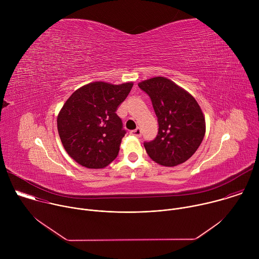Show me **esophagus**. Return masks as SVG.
<instances>
[{"mask_svg":"<svg viewBox=\"0 0 259 259\" xmlns=\"http://www.w3.org/2000/svg\"><path fill=\"white\" fill-rule=\"evenodd\" d=\"M130 133H131L132 135L136 136V137H140V136H141V130H140V128H137V129H135V130H132Z\"/></svg>","mask_w":259,"mask_h":259,"instance_id":"34e87169","label":"esophagus"}]
</instances>
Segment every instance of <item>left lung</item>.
I'll return each mask as SVG.
<instances>
[{"instance_id": "8db88e82", "label": "left lung", "mask_w": 259, "mask_h": 259, "mask_svg": "<svg viewBox=\"0 0 259 259\" xmlns=\"http://www.w3.org/2000/svg\"><path fill=\"white\" fill-rule=\"evenodd\" d=\"M150 96L159 123L157 137L143 145L156 163L174 167L189 160L199 149L206 126L197 100L164 77L138 84Z\"/></svg>"}]
</instances>
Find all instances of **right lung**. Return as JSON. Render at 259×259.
<instances>
[{
	"mask_svg": "<svg viewBox=\"0 0 259 259\" xmlns=\"http://www.w3.org/2000/svg\"><path fill=\"white\" fill-rule=\"evenodd\" d=\"M132 86L94 82L66 100L57 117V129L65 151L77 163L100 169L118 157L126 130L116 112Z\"/></svg>",
	"mask_w": 259,
	"mask_h": 259,
	"instance_id": "right-lung-1",
	"label": "right lung"
}]
</instances>
